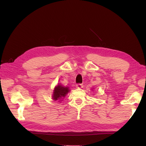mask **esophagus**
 <instances>
[{
	"instance_id": "1",
	"label": "esophagus",
	"mask_w": 146,
	"mask_h": 146,
	"mask_svg": "<svg viewBox=\"0 0 146 146\" xmlns=\"http://www.w3.org/2000/svg\"><path fill=\"white\" fill-rule=\"evenodd\" d=\"M76 87L77 88H82L83 87V85H82V84H81V83H78L77 85H76Z\"/></svg>"
}]
</instances>
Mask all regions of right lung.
Returning <instances> with one entry per match:
<instances>
[{"label":"right lung","instance_id":"obj_1","mask_svg":"<svg viewBox=\"0 0 146 146\" xmlns=\"http://www.w3.org/2000/svg\"><path fill=\"white\" fill-rule=\"evenodd\" d=\"M69 91V88L58 85V86L55 88L54 94H53V99L55 100H60V99L64 98Z\"/></svg>","mask_w":146,"mask_h":146}]
</instances>
